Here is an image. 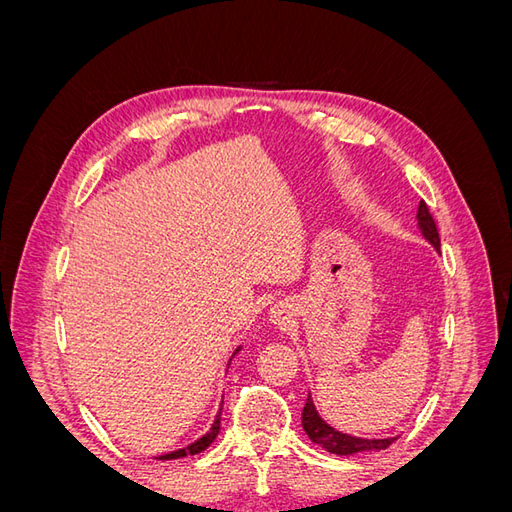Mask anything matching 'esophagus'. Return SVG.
Here are the masks:
<instances>
[{
	"instance_id": "obj_1",
	"label": "esophagus",
	"mask_w": 512,
	"mask_h": 512,
	"mask_svg": "<svg viewBox=\"0 0 512 512\" xmlns=\"http://www.w3.org/2000/svg\"><path fill=\"white\" fill-rule=\"evenodd\" d=\"M271 320H273L275 324H286V322H290L288 309H286L284 305H275V307L271 309Z\"/></svg>"
}]
</instances>
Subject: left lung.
Returning a JSON list of instances; mask_svg holds the SVG:
<instances>
[{
    "label": "left lung",
    "mask_w": 512,
    "mask_h": 512,
    "mask_svg": "<svg viewBox=\"0 0 512 512\" xmlns=\"http://www.w3.org/2000/svg\"><path fill=\"white\" fill-rule=\"evenodd\" d=\"M418 226H421L425 239L440 250V235H438V226L433 215L429 213V207L425 203L418 205ZM303 429L314 444L327 448L329 453L335 455H354V453H365V451H380V448L391 446L397 438H384V440H365V438H354L346 436L342 431H335L318 416L312 395H307V401L303 406Z\"/></svg>",
    "instance_id": "left-lung-1"
}]
</instances>
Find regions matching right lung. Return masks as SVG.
<instances>
[{
  "label": "right lung",
  "instance_id": "obj_1",
  "mask_svg": "<svg viewBox=\"0 0 512 512\" xmlns=\"http://www.w3.org/2000/svg\"><path fill=\"white\" fill-rule=\"evenodd\" d=\"M220 414H222V412H220ZM220 414H218V418H215V423H213L211 431H209V433H205L203 438L196 440V442H194V444H190L188 448H181V451L166 453V455H162L160 459H179V457H188V455H198V453H203L205 448L215 440V436H218V433H220Z\"/></svg>",
  "mask_w": 512,
  "mask_h": 512
}]
</instances>
